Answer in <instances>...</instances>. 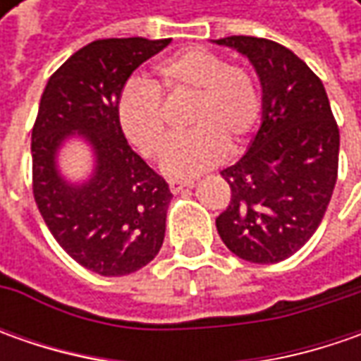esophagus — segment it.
<instances>
[{
	"instance_id": "34e87169",
	"label": "esophagus",
	"mask_w": 361,
	"mask_h": 361,
	"mask_svg": "<svg viewBox=\"0 0 361 361\" xmlns=\"http://www.w3.org/2000/svg\"><path fill=\"white\" fill-rule=\"evenodd\" d=\"M192 185H195V180H190V178H187V180H178V178L169 180V187H171L173 192H178V190H183L185 187H192Z\"/></svg>"
}]
</instances>
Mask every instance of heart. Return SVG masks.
I'll return each mask as SVG.
<instances>
[{
    "label": "heart",
    "instance_id": "1",
    "mask_svg": "<svg viewBox=\"0 0 361 361\" xmlns=\"http://www.w3.org/2000/svg\"><path fill=\"white\" fill-rule=\"evenodd\" d=\"M192 96L187 126L166 146L160 169L171 176H192L237 150L261 120V92L253 74L204 48H187L157 66L154 82L134 80L120 94L116 114L124 136L154 159L169 138L162 98Z\"/></svg>",
    "mask_w": 361,
    "mask_h": 361
}]
</instances>
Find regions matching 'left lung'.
Segmentation results:
<instances>
[{
    "instance_id": "8db88e82",
    "label": "left lung",
    "mask_w": 361,
    "mask_h": 361,
    "mask_svg": "<svg viewBox=\"0 0 361 361\" xmlns=\"http://www.w3.org/2000/svg\"><path fill=\"white\" fill-rule=\"evenodd\" d=\"M263 88V122L239 162L221 171L231 187L216 231L237 257L279 263L310 241L338 180L340 128L326 88L291 49L265 37L229 35Z\"/></svg>"
}]
</instances>
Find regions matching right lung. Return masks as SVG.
Listing matches in <instances>:
<instances>
[{
  "label": "right lung",
  "instance_id": "right-lung-1",
  "mask_svg": "<svg viewBox=\"0 0 361 361\" xmlns=\"http://www.w3.org/2000/svg\"><path fill=\"white\" fill-rule=\"evenodd\" d=\"M169 39H96L49 76L32 128V188L49 233L82 267L120 277L148 265L162 247L171 190L124 138L116 106L130 74ZM78 131L94 148L97 171L68 185L55 152Z\"/></svg>",
  "mask_w": 361,
  "mask_h": 361
}]
</instances>
